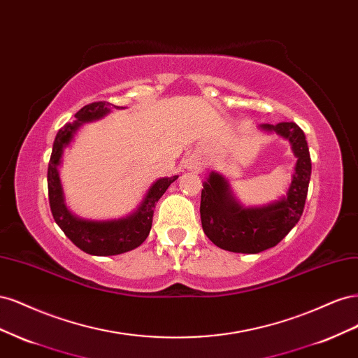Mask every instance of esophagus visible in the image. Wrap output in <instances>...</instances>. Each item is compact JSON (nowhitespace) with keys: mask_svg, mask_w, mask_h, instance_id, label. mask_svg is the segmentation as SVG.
<instances>
[{"mask_svg":"<svg viewBox=\"0 0 358 358\" xmlns=\"http://www.w3.org/2000/svg\"><path fill=\"white\" fill-rule=\"evenodd\" d=\"M204 164H206L204 158L199 154H191L185 158V161H183V166H185V169L192 170V171H201Z\"/></svg>","mask_w":358,"mask_h":358,"instance_id":"1","label":"esophagus"}]
</instances>
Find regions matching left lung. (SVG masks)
Instances as JSON below:
<instances>
[{"instance_id":"obj_1","label":"left lung","mask_w":358,"mask_h":358,"mask_svg":"<svg viewBox=\"0 0 358 358\" xmlns=\"http://www.w3.org/2000/svg\"><path fill=\"white\" fill-rule=\"evenodd\" d=\"M258 128L287 138L297 162L285 196L264 206H243L229 180L216 171L209 173L201 189L203 231L230 252L258 254L276 246L299 222L308 196L312 164L305 133L294 122L262 124Z\"/></svg>"}]
</instances>
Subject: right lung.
Here are the masks:
<instances>
[{
    "instance_id": "obj_1",
    "label": "right lung",
    "mask_w": 358,
    "mask_h": 358,
    "mask_svg": "<svg viewBox=\"0 0 358 358\" xmlns=\"http://www.w3.org/2000/svg\"><path fill=\"white\" fill-rule=\"evenodd\" d=\"M115 109H125V107H119L107 101L91 103L82 107L74 115L76 121L66 124L58 131L48 167L49 203L53 220L59 225L64 234L83 252L99 257L124 254L142 245L149 236L150 227H152L155 204L171 183L179 178L171 176L157 179L149 187L137 208L124 218L106 221L85 220L69 210L59 178V166L62 162L64 150L73 142L76 133L79 131L82 125L99 121Z\"/></svg>"
}]
</instances>
